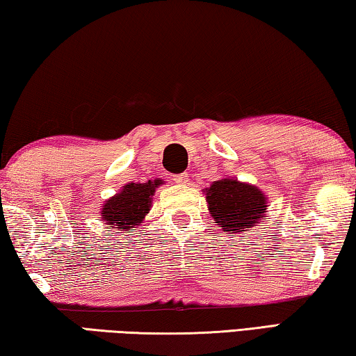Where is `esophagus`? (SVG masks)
Masks as SVG:
<instances>
[{"label":"esophagus","instance_id":"34e87169","mask_svg":"<svg viewBox=\"0 0 356 356\" xmlns=\"http://www.w3.org/2000/svg\"><path fill=\"white\" fill-rule=\"evenodd\" d=\"M173 181L177 184H186L189 181V177L188 173H179V175H175L173 177Z\"/></svg>","mask_w":356,"mask_h":356}]
</instances>
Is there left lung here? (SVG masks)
Returning <instances> with one entry per match:
<instances>
[{
    "mask_svg": "<svg viewBox=\"0 0 356 356\" xmlns=\"http://www.w3.org/2000/svg\"><path fill=\"white\" fill-rule=\"evenodd\" d=\"M205 195L209 214L229 233L252 229L266 214L268 202L264 192L238 179L224 178L213 181L205 189Z\"/></svg>",
    "mask_w": 356,
    "mask_h": 356,
    "instance_id": "1",
    "label": "left lung"
}]
</instances>
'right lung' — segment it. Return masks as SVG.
<instances>
[{"label": "right lung", "mask_w": 356, "mask_h": 356, "mask_svg": "<svg viewBox=\"0 0 356 356\" xmlns=\"http://www.w3.org/2000/svg\"><path fill=\"white\" fill-rule=\"evenodd\" d=\"M162 183L164 181L159 178L154 181L149 179L148 183H127L118 194L104 203L102 220L112 229L123 230L124 233L140 225L149 213L151 197Z\"/></svg>", "instance_id": "add662e5"}]
</instances>
